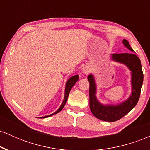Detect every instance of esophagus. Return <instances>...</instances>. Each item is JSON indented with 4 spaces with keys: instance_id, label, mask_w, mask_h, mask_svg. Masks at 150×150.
<instances>
[{
    "instance_id": "esophagus-1",
    "label": "esophagus",
    "mask_w": 150,
    "mask_h": 150,
    "mask_svg": "<svg viewBox=\"0 0 150 150\" xmlns=\"http://www.w3.org/2000/svg\"><path fill=\"white\" fill-rule=\"evenodd\" d=\"M90 70L91 68L89 67V65H85V66H84L83 68H82V73L85 74V75H87V74L90 72Z\"/></svg>"
}]
</instances>
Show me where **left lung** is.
Segmentation results:
<instances>
[{"instance_id":"obj_1","label":"left lung","mask_w":150,"mask_h":150,"mask_svg":"<svg viewBox=\"0 0 150 150\" xmlns=\"http://www.w3.org/2000/svg\"><path fill=\"white\" fill-rule=\"evenodd\" d=\"M123 44L125 48L135 53L128 41L123 39ZM111 56L113 61L125 65L131 73V94L126 100L116 105L102 104L96 95L97 85L94 76L89 74L87 79L89 82V108L93 115L101 120L113 122L123 118L136 106L143 83V73L140 58L135 53H113Z\"/></svg>"}]
</instances>
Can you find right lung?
<instances>
[{
	"instance_id": "obj_1",
	"label": "right lung",
	"mask_w": 150,
	"mask_h": 150,
	"mask_svg": "<svg viewBox=\"0 0 150 150\" xmlns=\"http://www.w3.org/2000/svg\"><path fill=\"white\" fill-rule=\"evenodd\" d=\"M79 80V75H74V76L71 77H70V78L68 79V81H67V82H66V83H65L64 99H63V102H62L61 106H60V107L58 108V109L56 111V112H54L53 113H51V114H50V115H48V116H43V117H42V118H48V117H50V116H53V115L56 114V113H59L60 111H61V110L63 109V107H64V106H65V103H66L67 99H68V95H69V93L70 92V90H71L72 87H73L74 85H75V84L76 83V82H77V80Z\"/></svg>"
}]
</instances>
